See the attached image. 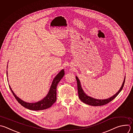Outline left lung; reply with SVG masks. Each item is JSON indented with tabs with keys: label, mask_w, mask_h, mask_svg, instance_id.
Listing matches in <instances>:
<instances>
[{
	"label": "left lung",
	"mask_w": 133,
	"mask_h": 133,
	"mask_svg": "<svg viewBox=\"0 0 133 133\" xmlns=\"http://www.w3.org/2000/svg\"><path fill=\"white\" fill-rule=\"evenodd\" d=\"M76 78L77 82V88H78V96H79V99L83 103H84L87 104H88V105H92V106L103 105L108 104V103H109L110 102L112 101L114 98H115L116 97H117V96L122 91L123 88L124 87V85L125 81V77L123 84H122L121 88L116 94H115L114 96L110 97V98L102 100V99H96L93 98L91 97L87 96L84 93V92L83 91V90L82 89L79 79H78V78L77 76H76Z\"/></svg>",
	"instance_id": "8db88e82"
}]
</instances>
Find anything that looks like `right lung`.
<instances>
[{
	"label": "right lung",
	"instance_id": "add662e5",
	"mask_svg": "<svg viewBox=\"0 0 133 133\" xmlns=\"http://www.w3.org/2000/svg\"><path fill=\"white\" fill-rule=\"evenodd\" d=\"M7 71V75H8ZM65 75L64 70L62 69L54 78L52 83L51 84L50 90L47 95V96L43 98L42 100L39 101L35 103H28L25 101H23L21 99H20L19 97H18L12 90L10 86L9 85L10 89L16 99L18 102L23 107L34 111H38V110H43L50 108L56 101V88L58 82L62 79ZM8 76V75H7Z\"/></svg>",
	"mask_w": 133,
	"mask_h": 133
}]
</instances>
